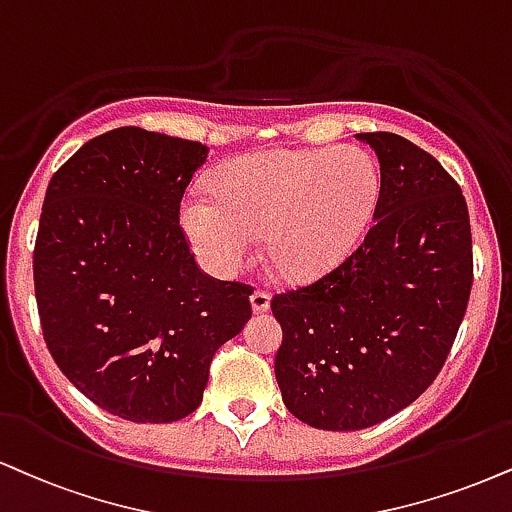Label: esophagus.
Listing matches in <instances>:
<instances>
[{
    "label": "esophagus",
    "mask_w": 512,
    "mask_h": 512,
    "mask_svg": "<svg viewBox=\"0 0 512 512\" xmlns=\"http://www.w3.org/2000/svg\"><path fill=\"white\" fill-rule=\"evenodd\" d=\"M250 303L255 312H267L269 303H272V295H269V291H264V288H257V291L250 295Z\"/></svg>",
    "instance_id": "1"
}]
</instances>
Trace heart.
<instances>
[{
    "label": "heart",
    "mask_w": 512,
    "mask_h": 512,
    "mask_svg": "<svg viewBox=\"0 0 512 512\" xmlns=\"http://www.w3.org/2000/svg\"><path fill=\"white\" fill-rule=\"evenodd\" d=\"M188 195L181 226L209 272L236 274L264 233L269 262L291 281L331 272L365 236L379 205L374 159L353 145L243 155Z\"/></svg>",
    "instance_id": "1"
}]
</instances>
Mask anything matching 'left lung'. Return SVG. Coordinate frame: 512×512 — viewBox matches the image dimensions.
<instances>
[{"instance_id": "left-lung-1", "label": "left lung", "mask_w": 512, "mask_h": 512, "mask_svg": "<svg viewBox=\"0 0 512 512\" xmlns=\"http://www.w3.org/2000/svg\"><path fill=\"white\" fill-rule=\"evenodd\" d=\"M357 138L381 166L372 229L322 279L272 298L283 403L329 432L367 429L420 398L472 291L470 214L455 178L403 135Z\"/></svg>"}]
</instances>
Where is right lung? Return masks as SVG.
Segmentation results:
<instances>
[{
	"instance_id": "add662e5",
	"label": "right lung",
	"mask_w": 512,
	"mask_h": 512,
	"mask_svg": "<svg viewBox=\"0 0 512 512\" xmlns=\"http://www.w3.org/2000/svg\"><path fill=\"white\" fill-rule=\"evenodd\" d=\"M209 147L123 126L85 143L49 181L33 252L54 362L131 422H176L252 315V288L197 267L181 200Z\"/></svg>"
}]
</instances>
